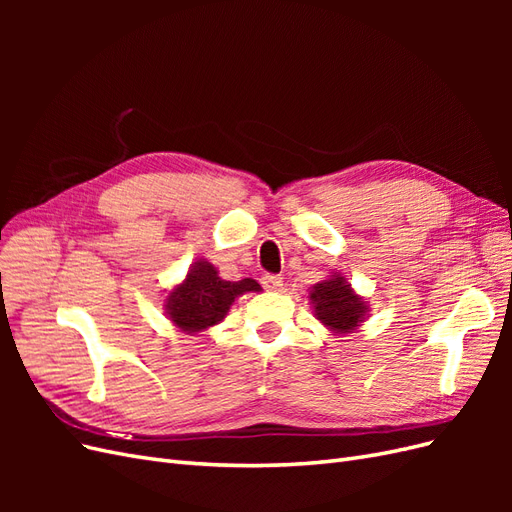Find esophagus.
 I'll list each match as a JSON object with an SVG mask.
<instances>
[{"mask_svg":"<svg viewBox=\"0 0 512 512\" xmlns=\"http://www.w3.org/2000/svg\"><path fill=\"white\" fill-rule=\"evenodd\" d=\"M260 284H262V288H267V290H280L282 288V277L267 273V275L260 277Z\"/></svg>","mask_w":512,"mask_h":512,"instance_id":"obj_1","label":"esophagus"}]
</instances>
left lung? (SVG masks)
<instances>
[{
  "label": "left lung",
  "instance_id": "obj_1",
  "mask_svg": "<svg viewBox=\"0 0 512 512\" xmlns=\"http://www.w3.org/2000/svg\"><path fill=\"white\" fill-rule=\"evenodd\" d=\"M309 301L314 305L316 318L333 333H352L361 327L367 303L356 294L342 273H333L327 280L312 286Z\"/></svg>",
  "mask_w": 512,
  "mask_h": 512
}]
</instances>
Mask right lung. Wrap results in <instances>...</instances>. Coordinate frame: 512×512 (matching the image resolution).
I'll list each match as a JSON object with an SVG mask.
<instances>
[{
  "label": "right lung",
  "instance_id": "add662e5",
  "mask_svg": "<svg viewBox=\"0 0 512 512\" xmlns=\"http://www.w3.org/2000/svg\"><path fill=\"white\" fill-rule=\"evenodd\" d=\"M260 284L252 277L239 282H226L209 260L200 258L188 275L166 297V316L183 333L194 335L213 324H220L230 305L245 292H258Z\"/></svg>",
  "mask_w": 512,
  "mask_h": 512
}]
</instances>
